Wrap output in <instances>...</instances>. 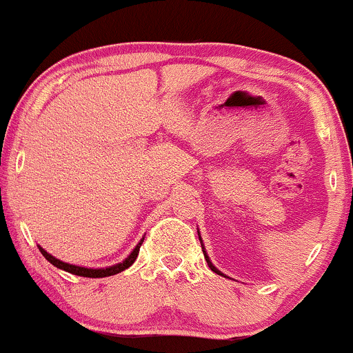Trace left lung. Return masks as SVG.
<instances>
[{
	"mask_svg": "<svg viewBox=\"0 0 353 353\" xmlns=\"http://www.w3.org/2000/svg\"><path fill=\"white\" fill-rule=\"evenodd\" d=\"M199 240H201V245H202V252H203V256H205V260H207V265H209V268H210L212 271H214V273H217V274H220V276H225V274L222 273V271L215 268V266H214V263L210 261L209 254H207V252H205V246H203V241H202V239H201V233H199Z\"/></svg>",
	"mask_w": 353,
	"mask_h": 353,
	"instance_id": "obj_1",
	"label": "left lung"
}]
</instances>
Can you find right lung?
<instances>
[{
  "label": "right lung",
  "mask_w": 353,
  "mask_h": 353,
  "mask_svg": "<svg viewBox=\"0 0 353 353\" xmlns=\"http://www.w3.org/2000/svg\"><path fill=\"white\" fill-rule=\"evenodd\" d=\"M143 240L144 239H141V241H139V243L134 246L133 252H131L128 256L125 258V260L120 261V263H117V265H113V266H107V268H85V266L70 265V263H65V261L59 260V258L52 256V254L46 252V250L42 248V246H39V252L42 253V256H44L46 260L50 263V265H54L55 268H59V270L67 271V273L83 276V278H107V276H113V274H117V273H121V271H125L126 268H130V266L133 265L136 258H138V253H139V248H141Z\"/></svg>",
  "instance_id": "add662e5"
}]
</instances>
